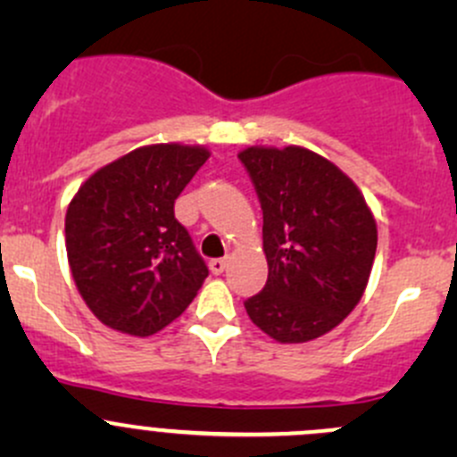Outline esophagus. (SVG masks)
I'll list each match as a JSON object with an SVG mask.
<instances>
[{"instance_id": "34e87169", "label": "esophagus", "mask_w": 457, "mask_h": 457, "mask_svg": "<svg viewBox=\"0 0 457 457\" xmlns=\"http://www.w3.org/2000/svg\"><path fill=\"white\" fill-rule=\"evenodd\" d=\"M225 267H228V261H225V258H214V261H210L212 274H216V276L223 274Z\"/></svg>"}]
</instances>
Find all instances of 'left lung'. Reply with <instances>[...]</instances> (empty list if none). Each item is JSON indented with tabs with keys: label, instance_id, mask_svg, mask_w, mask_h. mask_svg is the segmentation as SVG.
I'll list each match as a JSON object with an SVG mask.
<instances>
[{
	"label": "left lung",
	"instance_id": "1",
	"mask_svg": "<svg viewBox=\"0 0 457 457\" xmlns=\"http://www.w3.org/2000/svg\"><path fill=\"white\" fill-rule=\"evenodd\" d=\"M262 210L267 283L247 298L256 327L278 343H307L358 305L378 232L361 190L305 147H247L238 154Z\"/></svg>",
	"mask_w": 457,
	"mask_h": 457
}]
</instances>
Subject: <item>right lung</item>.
<instances>
[{
  "label": "right lung",
  "mask_w": 457,
  "mask_h": 457,
  "mask_svg": "<svg viewBox=\"0 0 457 457\" xmlns=\"http://www.w3.org/2000/svg\"><path fill=\"white\" fill-rule=\"evenodd\" d=\"M205 147L161 143L105 165L66 212V252L86 305L104 325L150 336L179 318L210 274L174 201Z\"/></svg>",
  "instance_id": "1"
}]
</instances>
